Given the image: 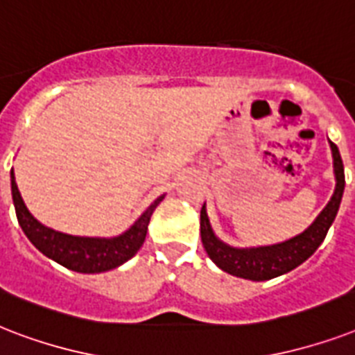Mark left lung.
Listing matches in <instances>:
<instances>
[{"label": "left lung", "instance_id": "obj_1", "mask_svg": "<svg viewBox=\"0 0 355 355\" xmlns=\"http://www.w3.org/2000/svg\"><path fill=\"white\" fill-rule=\"evenodd\" d=\"M331 153H334V168H335V192L329 203L322 209V213L317 216V220L307 227L306 232L300 233L298 237L285 241L274 246H261V248H232L215 237L211 230L205 205L200 211V233H202L203 248L207 255L213 259L216 266L222 270L232 274V276L244 277V279H254V282H265L272 277L282 276L285 272L293 270L298 265L313 255V252L320 246L326 237L335 215L339 211L340 198L345 191V168H343V159H340L339 148L334 142H329Z\"/></svg>", "mask_w": 355, "mask_h": 355}]
</instances>
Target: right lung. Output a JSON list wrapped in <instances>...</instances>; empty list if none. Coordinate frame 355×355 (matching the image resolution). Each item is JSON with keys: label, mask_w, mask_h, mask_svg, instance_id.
Returning a JSON list of instances; mask_svg holds the SVG:
<instances>
[{"label": "right lung", "mask_w": 355, "mask_h": 355, "mask_svg": "<svg viewBox=\"0 0 355 355\" xmlns=\"http://www.w3.org/2000/svg\"><path fill=\"white\" fill-rule=\"evenodd\" d=\"M10 189H12V202H15L16 216L27 239L37 246L49 259L57 261L73 272L96 274L116 268L128 259H131L144 243L153 209L157 207L163 196H159L150 207L142 213L139 220L129 227L128 232L114 239H92L73 237L66 233L55 232L42 226L35 216L29 213L26 203L21 200L20 191L15 181V172L10 170Z\"/></svg>", "instance_id": "obj_1"}]
</instances>
